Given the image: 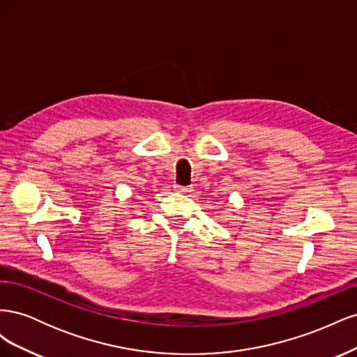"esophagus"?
<instances>
[{"mask_svg":"<svg viewBox=\"0 0 357 357\" xmlns=\"http://www.w3.org/2000/svg\"><path fill=\"white\" fill-rule=\"evenodd\" d=\"M174 190H177V192H181V193H188V192H192V188H190V186H181V185H174Z\"/></svg>","mask_w":357,"mask_h":357,"instance_id":"34e87169","label":"esophagus"}]
</instances>
